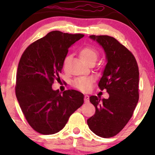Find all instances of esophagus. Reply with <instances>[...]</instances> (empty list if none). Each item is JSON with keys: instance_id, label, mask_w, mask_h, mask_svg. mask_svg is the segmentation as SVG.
<instances>
[{"instance_id": "34e87169", "label": "esophagus", "mask_w": 155, "mask_h": 155, "mask_svg": "<svg viewBox=\"0 0 155 155\" xmlns=\"http://www.w3.org/2000/svg\"><path fill=\"white\" fill-rule=\"evenodd\" d=\"M84 101L85 103H89V101H90V97H89V95H85L84 98Z\"/></svg>"}]
</instances>
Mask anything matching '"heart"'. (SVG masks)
<instances>
[{
	"instance_id": "heart-1",
	"label": "heart",
	"mask_w": 155,
	"mask_h": 155,
	"mask_svg": "<svg viewBox=\"0 0 155 155\" xmlns=\"http://www.w3.org/2000/svg\"><path fill=\"white\" fill-rule=\"evenodd\" d=\"M79 58L81 60V61L85 64L88 63L89 62H94L97 60V51H96L95 48L90 46H86V47H82L79 50ZM69 57L67 56L63 60V67L66 66V64L68 61ZM92 83V80L90 78L87 77H81L78 78L73 83V85L76 88L79 89L81 91H86L90 87Z\"/></svg>"
}]
</instances>
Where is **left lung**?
Returning <instances> with one entry per match:
<instances>
[{"mask_svg":"<svg viewBox=\"0 0 155 155\" xmlns=\"http://www.w3.org/2000/svg\"><path fill=\"white\" fill-rule=\"evenodd\" d=\"M102 47L106 63L98 83L106 89L108 99L92 95L90 101L95 113L87 120L90 129L97 136H116L127 124L138 104L139 71L136 58L117 39L108 35H90Z\"/></svg>","mask_w":155,"mask_h":155,"instance_id":"left-lung-1","label":"left lung"}]
</instances>
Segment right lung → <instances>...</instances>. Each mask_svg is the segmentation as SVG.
I'll return each instance as SVG.
<instances>
[{
	"label": "right lung",
	"instance_id": "right-lung-1",
	"mask_svg": "<svg viewBox=\"0 0 155 155\" xmlns=\"http://www.w3.org/2000/svg\"><path fill=\"white\" fill-rule=\"evenodd\" d=\"M83 37V34L49 32L31 44L21 57L16 96L28 122L39 133L59 132L83 104L81 92L68 90L62 93L51 87L54 79L60 78L68 48Z\"/></svg>",
	"mask_w": 155,
	"mask_h": 155
}]
</instances>
